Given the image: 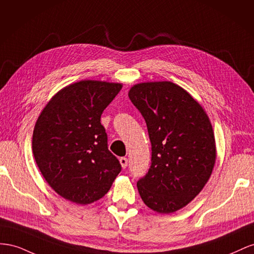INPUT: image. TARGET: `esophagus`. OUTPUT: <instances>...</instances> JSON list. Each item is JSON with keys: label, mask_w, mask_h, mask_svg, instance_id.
<instances>
[{"label": "esophagus", "mask_w": 254, "mask_h": 254, "mask_svg": "<svg viewBox=\"0 0 254 254\" xmlns=\"http://www.w3.org/2000/svg\"><path fill=\"white\" fill-rule=\"evenodd\" d=\"M120 164L122 166V168L126 169L127 167V157H120Z\"/></svg>", "instance_id": "1"}]
</instances>
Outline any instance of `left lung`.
Masks as SVG:
<instances>
[{"instance_id":"1","label":"left lung","mask_w":254,"mask_h":254,"mask_svg":"<svg viewBox=\"0 0 254 254\" xmlns=\"http://www.w3.org/2000/svg\"><path fill=\"white\" fill-rule=\"evenodd\" d=\"M128 98L146 121L151 166L137 182L144 204L168 214L197 195L211 177L215 137L203 108L171 82L133 86Z\"/></svg>"}]
</instances>
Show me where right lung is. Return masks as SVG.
Segmentation results:
<instances>
[{
  "label": "right lung",
  "mask_w": 254,
  "mask_h": 254,
  "mask_svg": "<svg viewBox=\"0 0 254 254\" xmlns=\"http://www.w3.org/2000/svg\"><path fill=\"white\" fill-rule=\"evenodd\" d=\"M121 84L81 81L67 86L43 108L33 133L36 164L63 198L89 204L110 190L121 165L108 150L101 115Z\"/></svg>",
  "instance_id": "1"
}]
</instances>
